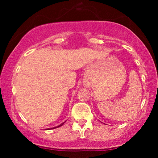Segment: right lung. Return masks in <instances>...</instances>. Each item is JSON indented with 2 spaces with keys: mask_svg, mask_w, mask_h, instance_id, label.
Wrapping results in <instances>:
<instances>
[{
  "mask_svg": "<svg viewBox=\"0 0 158 158\" xmlns=\"http://www.w3.org/2000/svg\"><path fill=\"white\" fill-rule=\"evenodd\" d=\"M64 122H63V123H62V124H60L59 125V126H57V127H53V128H49V129H49H49H55V128H57V127H61V126H62V125H63L64 124Z\"/></svg>",
  "mask_w": 158,
  "mask_h": 158,
  "instance_id": "add662e5",
  "label": "right lung"
}]
</instances>
